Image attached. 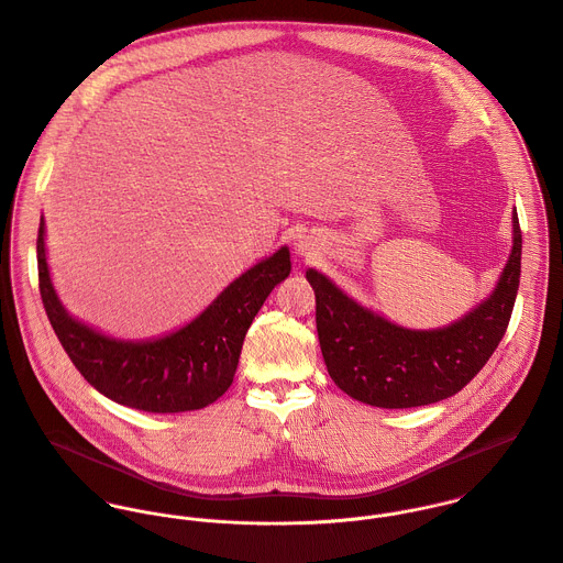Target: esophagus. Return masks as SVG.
I'll list each match as a JSON object with an SVG mask.
<instances>
[{"label": "esophagus", "instance_id": "34e87169", "mask_svg": "<svg viewBox=\"0 0 563 563\" xmlns=\"http://www.w3.org/2000/svg\"><path fill=\"white\" fill-rule=\"evenodd\" d=\"M311 243H307V241H300L296 247H298V254H302V256H309L311 254V247H309Z\"/></svg>", "mask_w": 563, "mask_h": 563}]
</instances>
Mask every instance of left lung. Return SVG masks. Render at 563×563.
<instances>
[{
	"mask_svg": "<svg viewBox=\"0 0 563 563\" xmlns=\"http://www.w3.org/2000/svg\"><path fill=\"white\" fill-rule=\"evenodd\" d=\"M522 232L514 212V247L489 294L461 320L408 329L346 296L309 267L316 327L327 371L349 397L375 408H419L463 390L489 362L511 320L520 287Z\"/></svg>",
	"mask_w": 563,
	"mask_h": 563,
	"instance_id": "obj_1",
	"label": "left lung"
}]
</instances>
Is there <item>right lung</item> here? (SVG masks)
<instances>
[{
	"label": "right lung",
	"mask_w": 563,
	"mask_h": 563,
	"mask_svg": "<svg viewBox=\"0 0 563 563\" xmlns=\"http://www.w3.org/2000/svg\"><path fill=\"white\" fill-rule=\"evenodd\" d=\"M38 289L49 324L78 373L107 399L155 415L201 410L232 384L245 333L272 289L291 272L289 247L234 278L197 318L151 340H120L74 318L60 302L36 236Z\"/></svg>",
	"instance_id": "1"
}]
</instances>
